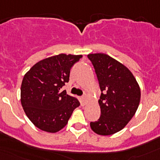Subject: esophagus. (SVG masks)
<instances>
[{
	"label": "esophagus",
	"mask_w": 160,
	"mask_h": 160,
	"mask_svg": "<svg viewBox=\"0 0 160 160\" xmlns=\"http://www.w3.org/2000/svg\"><path fill=\"white\" fill-rule=\"evenodd\" d=\"M82 102L85 103V104L87 102V94H84V95L82 97Z\"/></svg>",
	"instance_id": "1"
}]
</instances>
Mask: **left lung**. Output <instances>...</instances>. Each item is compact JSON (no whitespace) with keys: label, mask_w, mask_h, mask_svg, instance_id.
<instances>
[{"label":"left lung","mask_w":160,"mask_h":160,"mask_svg":"<svg viewBox=\"0 0 160 160\" xmlns=\"http://www.w3.org/2000/svg\"><path fill=\"white\" fill-rule=\"evenodd\" d=\"M87 57L102 91L98 100L101 116L90 122V128L98 135H113L123 129L135 115L140 102V87L129 69L109 55L90 53Z\"/></svg>","instance_id":"1"}]
</instances>
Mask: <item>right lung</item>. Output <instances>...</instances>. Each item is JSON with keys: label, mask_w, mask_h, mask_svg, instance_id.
Listing matches in <instances>:
<instances>
[{"label": "right lung", "mask_w": 160, "mask_h": 160, "mask_svg": "<svg viewBox=\"0 0 160 160\" xmlns=\"http://www.w3.org/2000/svg\"><path fill=\"white\" fill-rule=\"evenodd\" d=\"M82 55L60 53L37 62L24 75L21 102L35 127L56 133L67 124L78 100L62 90L68 82L72 66Z\"/></svg>", "instance_id": "add662e5"}]
</instances>
